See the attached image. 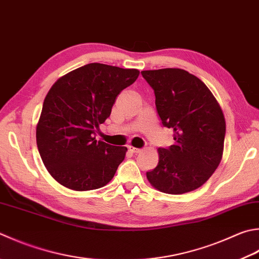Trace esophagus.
Wrapping results in <instances>:
<instances>
[{"mask_svg": "<svg viewBox=\"0 0 259 259\" xmlns=\"http://www.w3.org/2000/svg\"><path fill=\"white\" fill-rule=\"evenodd\" d=\"M130 151L132 153H135V154H139L142 152V149H138V148H134V146H130Z\"/></svg>", "mask_w": 259, "mask_h": 259, "instance_id": "obj_1", "label": "esophagus"}]
</instances>
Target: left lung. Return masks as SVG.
Segmentation results:
<instances>
[{
  "instance_id": "8db88e82",
  "label": "left lung",
  "mask_w": 259,
  "mask_h": 259,
  "mask_svg": "<svg viewBox=\"0 0 259 259\" xmlns=\"http://www.w3.org/2000/svg\"><path fill=\"white\" fill-rule=\"evenodd\" d=\"M152 87L162 124L175 143L158 149L159 163L146 178L165 194L180 195L203 186L221 162L226 136L223 111L211 90L182 69L142 71Z\"/></svg>"
}]
</instances>
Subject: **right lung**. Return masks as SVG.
<instances>
[{"label": "right lung", "mask_w": 259, "mask_h": 259, "mask_svg": "<svg viewBox=\"0 0 259 259\" xmlns=\"http://www.w3.org/2000/svg\"><path fill=\"white\" fill-rule=\"evenodd\" d=\"M136 69L90 63L60 77L44 100L36 127L39 154L52 177L77 192L108 184L127 148L97 141L96 130L117 96L139 77Z\"/></svg>", "instance_id": "right-lung-1"}]
</instances>
